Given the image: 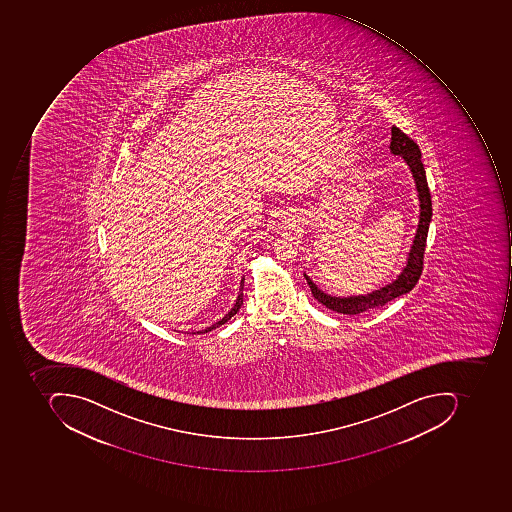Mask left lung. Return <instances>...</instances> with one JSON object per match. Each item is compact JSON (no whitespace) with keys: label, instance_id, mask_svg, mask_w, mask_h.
I'll list each match as a JSON object with an SVG mask.
<instances>
[{"label":"left lung","instance_id":"8db88e82","mask_svg":"<svg viewBox=\"0 0 512 512\" xmlns=\"http://www.w3.org/2000/svg\"><path fill=\"white\" fill-rule=\"evenodd\" d=\"M391 132L392 154L403 155L406 163L411 167L415 184H417L418 198H420V221H418L417 234H415L414 244H412L411 252H409L408 264L401 272L400 277L394 283L388 284L385 288L378 289L372 294L348 298L332 297V295L320 291L312 283L311 278L304 274L315 300L320 301L323 306L331 309V311L338 312V314L357 315L361 312H369L372 309L385 306L394 298L412 291L418 278H420L421 272H423L426 238H428L429 223H431L432 217L431 192H429L428 181H426L425 167L421 163L420 147L397 126H392Z\"/></svg>","mask_w":512,"mask_h":512}]
</instances>
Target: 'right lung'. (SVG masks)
<instances>
[{"label":"right lung","instance_id":"1","mask_svg":"<svg viewBox=\"0 0 512 512\" xmlns=\"http://www.w3.org/2000/svg\"><path fill=\"white\" fill-rule=\"evenodd\" d=\"M243 286H244V278L241 280V288H240V294H238L237 301H235L234 308L231 309V311L228 312V314L224 315L223 318H221L220 321H217V323L212 324L211 328L204 329V331L197 332V334H204V332L212 331V329L218 328V326H221V324L226 323V321L231 320L232 317H234L235 314H237L238 311H240L241 304H243Z\"/></svg>","mask_w":512,"mask_h":512}]
</instances>
